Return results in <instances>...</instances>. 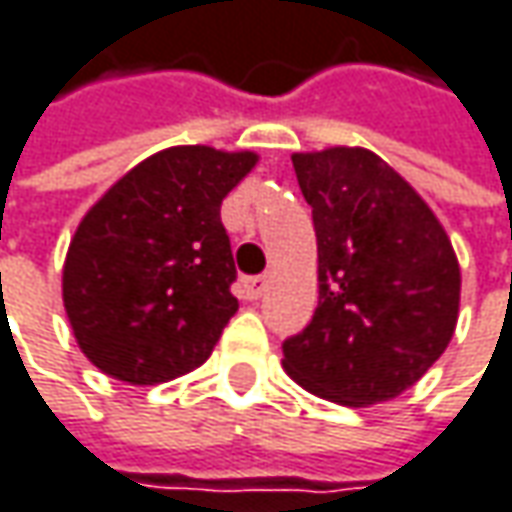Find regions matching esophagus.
I'll use <instances>...</instances> for the list:
<instances>
[{"mask_svg":"<svg viewBox=\"0 0 512 512\" xmlns=\"http://www.w3.org/2000/svg\"><path fill=\"white\" fill-rule=\"evenodd\" d=\"M263 289H266V280L263 278H246L243 280V298L246 300H257L263 295Z\"/></svg>","mask_w":512,"mask_h":512,"instance_id":"1","label":"esophagus"}]
</instances>
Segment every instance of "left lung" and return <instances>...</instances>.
<instances>
[{"instance_id": "obj_1", "label": "left lung", "mask_w": 512, "mask_h": 512, "mask_svg": "<svg viewBox=\"0 0 512 512\" xmlns=\"http://www.w3.org/2000/svg\"><path fill=\"white\" fill-rule=\"evenodd\" d=\"M292 166L318 237V309L283 344V369L344 407L398 398L453 341V243L421 194L369 148L298 151Z\"/></svg>"}]
</instances>
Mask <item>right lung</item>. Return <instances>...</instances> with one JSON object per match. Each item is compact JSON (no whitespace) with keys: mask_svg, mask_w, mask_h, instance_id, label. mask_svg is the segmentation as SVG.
<instances>
[{"mask_svg":"<svg viewBox=\"0 0 512 512\" xmlns=\"http://www.w3.org/2000/svg\"><path fill=\"white\" fill-rule=\"evenodd\" d=\"M255 166V151L174 145L85 212L62 266V303L94 367L151 387L206 364L237 312L220 203Z\"/></svg>","mask_w":512,"mask_h":512,"instance_id":"right-lung-1","label":"right lung"}]
</instances>
